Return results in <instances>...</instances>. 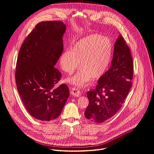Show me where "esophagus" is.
I'll use <instances>...</instances> for the list:
<instances>
[{"label": "esophagus", "instance_id": "obj_1", "mask_svg": "<svg viewBox=\"0 0 154 154\" xmlns=\"http://www.w3.org/2000/svg\"><path fill=\"white\" fill-rule=\"evenodd\" d=\"M71 93L72 96H75V97H79L81 95L80 91L78 88H75V87H73L71 89Z\"/></svg>", "mask_w": 154, "mask_h": 154}]
</instances>
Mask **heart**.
Masks as SVG:
<instances>
[{
  "label": "heart",
  "mask_w": 154,
  "mask_h": 154,
  "mask_svg": "<svg viewBox=\"0 0 154 154\" xmlns=\"http://www.w3.org/2000/svg\"><path fill=\"white\" fill-rule=\"evenodd\" d=\"M112 52L111 42L107 38L91 35L77 42L71 51L64 52L60 63L63 71L71 74L80 63L81 69L69 81L82 86L103 75L110 62Z\"/></svg>",
  "instance_id": "b5f03b06"
}]
</instances>
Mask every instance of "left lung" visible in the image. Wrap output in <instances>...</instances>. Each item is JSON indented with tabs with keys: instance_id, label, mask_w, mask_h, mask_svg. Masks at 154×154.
<instances>
[{
	"instance_id": "8db88e82",
	"label": "left lung",
	"mask_w": 154,
	"mask_h": 154,
	"mask_svg": "<svg viewBox=\"0 0 154 154\" xmlns=\"http://www.w3.org/2000/svg\"><path fill=\"white\" fill-rule=\"evenodd\" d=\"M133 73L132 57L120 35L115 45L111 68L99 78L96 88L87 92L89 104L85 112V117L97 123L113 117L128 94Z\"/></svg>"
}]
</instances>
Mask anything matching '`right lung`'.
Here are the masks:
<instances>
[{"label":"right lung","instance_id":"right-lung-1","mask_svg":"<svg viewBox=\"0 0 154 154\" xmlns=\"http://www.w3.org/2000/svg\"><path fill=\"white\" fill-rule=\"evenodd\" d=\"M63 23L42 21L22 45L16 66L17 89L26 108L35 118L49 121L61 113L69 96L66 85H55L61 77L55 65L63 49Z\"/></svg>","mask_w":154,"mask_h":154}]
</instances>
